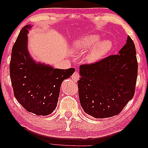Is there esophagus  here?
<instances>
[{
    "label": "esophagus",
    "instance_id": "34e87169",
    "mask_svg": "<svg viewBox=\"0 0 148 148\" xmlns=\"http://www.w3.org/2000/svg\"><path fill=\"white\" fill-rule=\"evenodd\" d=\"M79 77H80L79 73L78 72L75 71V72L72 75V76H71V79H72V80H73V81H75V82H77V81H78V80H79Z\"/></svg>",
    "mask_w": 148,
    "mask_h": 148
}]
</instances>
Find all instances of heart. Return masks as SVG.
<instances>
[{
  "instance_id": "heart-1",
  "label": "heart",
  "mask_w": 148,
  "mask_h": 148,
  "mask_svg": "<svg viewBox=\"0 0 148 148\" xmlns=\"http://www.w3.org/2000/svg\"><path fill=\"white\" fill-rule=\"evenodd\" d=\"M100 40V38L98 35H88L82 38L81 39L77 40L75 43V46L78 49L87 51L96 44L87 56V60L89 62H95L107 54L112 47V43L110 40H105L99 43Z\"/></svg>"
}]
</instances>
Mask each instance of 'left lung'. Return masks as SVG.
<instances>
[{
	"mask_svg": "<svg viewBox=\"0 0 148 148\" xmlns=\"http://www.w3.org/2000/svg\"><path fill=\"white\" fill-rule=\"evenodd\" d=\"M134 42L129 36L119 54L79 66L77 82L81 105L94 118L119 114L134 95L138 62Z\"/></svg>",
	"mask_w": 148,
	"mask_h": 148,
	"instance_id": "obj_1",
	"label": "left lung"
}]
</instances>
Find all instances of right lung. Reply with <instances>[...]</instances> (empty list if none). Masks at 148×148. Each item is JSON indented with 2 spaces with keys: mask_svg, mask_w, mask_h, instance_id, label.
Listing matches in <instances>:
<instances>
[{
  "mask_svg": "<svg viewBox=\"0 0 148 148\" xmlns=\"http://www.w3.org/2000/svg\"><path fill=\"white\" fill-rule=\"evenodd\" d=\"M31 27V25H27L21 29L13 46L10 75L18 102L29 112L46 116L56 108L62 82L69 78L75 69H54L34 61L27 47Z\"/></svg>",
  "mask_w": 148,
  "mask_h": 148,
  "instance_id": "1",
  "label": "right lung"
}]
</instances>
